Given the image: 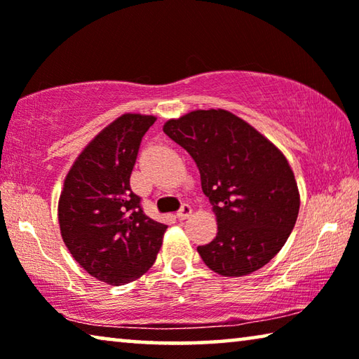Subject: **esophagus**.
Returning <instances> with one entry per match:
<instances>
[{"label":"esophagus","mask_w":359,"mask_h":359,"mask_svg":"<svg viewBox=\"0 0 359 359\" xmlns=\"http://www.w3.org/2000/svg\"><path fill=\"white\" fill-rule=\"evenodd\" d=\"M190 215H191V208H190V205H188V204L182 205L180 210L177 212V218H179V220H187V218L190 217Z\"/></svg>","instance_id":"obj_1"}]
</instances>
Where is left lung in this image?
<instances>
[{
  "label": "left lung",
  "instance_id": "8db88e82",
  "mask_svg": "<svg viewBox=\"0 0 359 359\" xmlns=\"http://www.w3.org/2000/svg\"><path fill=\"white\" fill-rule=\"evenodd\" d=\"M163 131L191 155L217 215L215 239L198 247L205 266L242 277L269 263L299 212L294 174L282 151L223 109L193 111L166 121Z\"/></svg>",
  "mask_w": 359,
  "mask_h": 359
}]
</instances>
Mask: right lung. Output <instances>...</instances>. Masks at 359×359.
<instances>
[{"instance_id": "1", "label": "right lung", "mask_w": 359, "mask_h": 359, "mask_svg": "<svg viewBox=\"0 0 359 359\" xmlns=\"http://www.w3.org/2000/svg\"><path fill=\"white\" fill-rule=\"evenodd\" d=\"M154 115L125 114L76 160L58 203L62 238L79 264L106 283L125 285L155 263L166 224L144 214L130 177Z\"/></svg>"}]
</instances>
